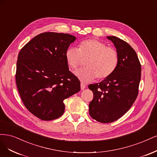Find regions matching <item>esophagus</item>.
<instances>
[{
    "label": "esophagus",
    "instance_id": "esophagus-1",
    "mask_svg": "<svg viewBox=\"0 0 157 157\" xmlns=\"http://www.w3.org/2000/svg\"><path fill=\"white\" fill-rule=\"evenodd\" d=\"M85 88H86V85L83 83H81V89L84 90Z\"/></svg>",
    "mask_w": 157,
    "mask_h": 157
}]
</instances>
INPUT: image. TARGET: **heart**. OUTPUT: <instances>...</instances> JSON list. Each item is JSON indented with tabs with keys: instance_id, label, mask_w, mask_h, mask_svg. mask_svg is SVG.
<instances>
[{
	"instance_id": "1",
	"label": "heart",
	"mask_w": 157,
	"mask_h": 157,
	"mask_svg": "<svg viewBox=\"0 0 157 157\" xmlns=\"http://www.w3.org/2000/svg\"><path fill=\"white\" fill-rule=\"evenodd\" d=\"M65 57L68 66L73 70L79 67L82 58H88L85 63L86 67L75 72L76 77L83 83L92 82L97 77L100 79L109 77L119 63L117 51L97 39L83 40L79 43V48H68Z\"/></svg>"
}]
</instances>
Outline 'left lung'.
Segmentation results:
<instances>
[{"label":"left lung","mask_w":157,"mask_h":157,"mask_svg":"<svg viewBox=\"0 0 157 157\" xmlns=\"http://www.w3.org/2000/svg\"><path fill=\"white\" fill-rule=\"evenodd\" d=\"M119 55V63L112 74L102 82L90 84L94 97L90 102L89 114L102 123L113 122L128 112L138 94L141 64L130 45L115 36H107Z\"/></svg>","instance_id":"8db88e82"}]
</instances>
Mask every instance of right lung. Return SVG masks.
Masks as SVG:
<instances>
[{
    "instance_id": "1",
    "label": "right lung",
    "mask_w": 157,
    "mask_h": 157,
    "mask_svg": "<svg viewBox=\"0 0 157 157\" xmlns=\"http://www.w3.org/2000/svg\"><path fill=\"white\" fill-rule=\"evenodd\" d=\"M76 37L44 33L19 53L16 81L20 97L30 112L44 121L56 119L65 109L63 101L80 90V82L70 72L65 53Z\"/></svg>"
}]
</instances>
